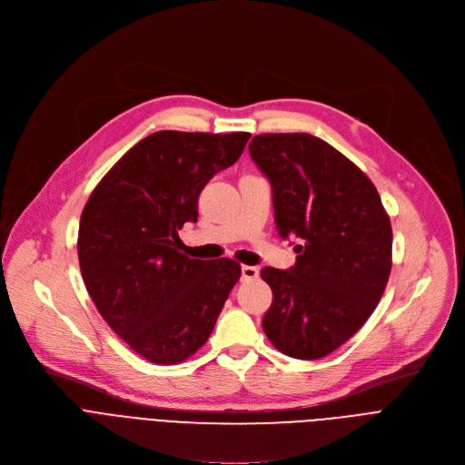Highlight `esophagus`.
<instances>
[{
    "label": "esophagus",
    "instance_id": "34e87169",
    "mask_svg": "<svg viewBox=\"0 0 465 465\" xmlns=\"http://www.w3.org/2000/svg\"><path fill=\"white\" fill-rule=\"evenodd\" d=\"M259 277V268L257 266H242V279L243 281H252Z\"/></svg>",
    "mask_w": 465,
    "mask_h": 465
}]
</instances>
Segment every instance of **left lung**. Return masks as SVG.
Segmentation results:
<instances>
[{"label": "left lung", "instance_id": "left-lung-1", "mask_svg": "<svg viewBox=\"0 0 465 465\" xmlns=\"http://www.w3.org/2000/svg\"><path fill=\"white\" fill-rule=\"evenodd\" d=\"M249 154L272 184L281 238H296V264L262 268L273 300L262 318L270 342L318 360L360 331L391 273L392 231L371 178L311 134H262Z\"/></svg>", "mask_w": 465, "mask_h": 465}]
</instances>
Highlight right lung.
Listing matches in <instances>:
<instances>
[{
    "instance_id": "right-lung-1",
    "label": "right lung",
    "mask_w": 465,
    "mask_h": 465,
    "mask_svg": "<svg viewBox=\"0 0 465 465\" xmlns=\"http://www.w3.org/2000/svg\"><path fill=\"white\" fill-rule=\"evenodd\" d=\"M249 137L151 134L108 171L82 212L78 259L87 292L110 328L151 363L193 355L242 275L232 259L178 252V231L197 222L201 190L240 158Z\"/></svg>"
}]
</instances>
